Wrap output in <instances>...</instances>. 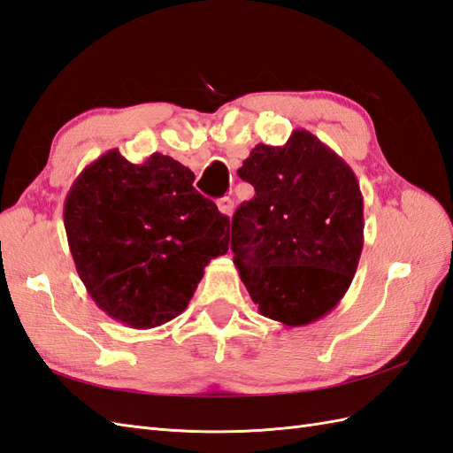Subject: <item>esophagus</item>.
<instances>
[{
  "label": "esophagus",
  "instance_id": "obj_1",
  "mask_svg": "<svg viewBox=\"0 0 453 453\" xmlns=\"http://www.w3.org/2000/svg\"><path fill=\"white\" fill-rule=\"evenodd\" d=\"M218 208H219V212H222L224 216H231V214H234V201H231L229 199V196H222V199H219L218 201Z\"/></svg>",
  "mask_w": 453,
  "mask_h": 453
}]
</instances>
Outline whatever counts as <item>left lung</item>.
I'll return each instance as SVG.
<instances>
[{
    "label": "left lung",
    "mask_w": 453,
    "mask_h": 453,
    "mask_svg": "<svg viewBox=\"0 0 453 453\" xmlns=\"http://www.w3.org/2000/svg\"><path fill=\"white\" fill-rule=\"evenodd\" d=\"M239 178L257 191L231 219L234 262L252 303L287 327L318 321L341 303L362 257L356 173L298 127L281 147H254Z\"/></svg>",
    "instance_id": "1"
}]
</instances>
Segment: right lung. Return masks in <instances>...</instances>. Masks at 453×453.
<instances>
[{
	"mask_svg": "<svg viewBox=\"0 0 453 453\" xmlns=\"http://www.w3.org/2000/svg\"><path fill=\"white\" fill-rule=\"evenodd\" d=\"M195 173L153 153L119 149L88 165L65 199V229L94 303L132 329H153L188 308L204 268L229 249V219L193 188Z\"/></svg>",
	"mask_w": 453,
	"mask_h": 453,
	"instance_id": "1",
	"label": "right lung"
}]
</instances>
